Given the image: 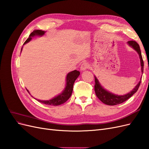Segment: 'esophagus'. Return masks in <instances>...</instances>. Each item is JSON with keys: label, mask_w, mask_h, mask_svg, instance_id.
I'll return each instance as SVG.
<instances>
[{"label": "esophagus", "mask_w": 149, "mask_h": 149, "mask_svg": "<svg viewBox=\"0 0 149 149\" xmlns=\"http://www.w3.org/2000/svg\"><path fill=\"white\" fill-rule=\"evenodd\" d=\"M89 67V65L88 63L84 62V63H83L82 65H81L80 68H81V71H84L88 69Z\"/></svg>", "instance_id": "obj_1"}]
</instances>
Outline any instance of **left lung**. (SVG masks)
Segmentation results:
<instances>
[{
  "label": "left lung",
  "instance_id": "8db88e82",
  "mask_svg": "<svg viewBox=\"0 0 149 149\" xmlns=\"http://www.w3.org/2000/svg\"><path fill=\"white\" fill-rule=\"evenodd\" d=\"M127 43L139 53L140 60H141V65L142 68L141 70L143 73V61L142 59L141 49H140L139 44L136 41H134V40L129 41ZM94 81H95V84H94V91H95L96 95L99 98V100L103 103H104L105 104L109 106H114L117 104H119L123 103L124 101H127L134 93H136L137 91V90L140 86V84H141V79L140 80V81L136 86V87H135L134 89H132V91L129 92L128 94H125V95L123 96L116 95V94L109 93V91H107L106 89H104L101 86V85L99 83V81L97 80L96 76H94Z\"/></svg>",
  "mask_w": 149,
  "mask_h": 149
}]
</instances>
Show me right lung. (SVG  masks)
Returning a JSON list of instances; mask_svg holds the SVG:
<instances>
[{
  "label": "right lung",
  "instance_id": "obj_1",
  "mask_svg": "<svg viewBox=\"0 0 149 149\" xmlns=\"http://www.w3.org/2000/svg\"><path fill=\"white\" fill-rule=\"evenodd\" d=\"M45 33V31H42L41 30H35L33 32H31L30 35H29V37L26 39L25 43H24L25 44L26 43H28L30 42L31 37H34V36H42L44 35V33ZM22 51V49H21ZM80 73L79 71L77 70H74L73 71L70 72L66 76V88H65L64 91H63L60 95H58L56 96L55 97H54L50 100L48 101H41V100H37L39 102L45 104L47 105H52V106H59L62 104L65 103L68 99L71 96L72 92H73V84L74 83V81L76 79L78 78L79 76ZM27 90V89H26ZM27 91H29L27 90Z\"/></svg>",
  "mask_w": 149,
  "mask_h": 149
}]
</instances>
